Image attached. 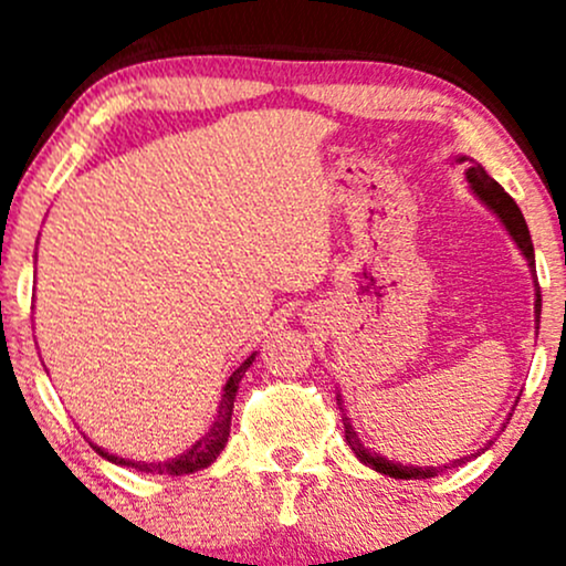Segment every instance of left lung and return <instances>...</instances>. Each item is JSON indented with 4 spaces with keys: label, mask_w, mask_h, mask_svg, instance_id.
Wrapping results in <instances>:
<instances>
[{
    "label": "left lung",
    "mask_w": 566,
    "mask_h": 566,
    "mask_svg": "<svg viewBox=\"0 0 566 566\" xmlns=\"http://www.w3.org/2000/svg\"><path fill=\"white\" fill-rule=\"evenodd\" d=\"M454 161H460V165H463V161H469L471 167L465 170V180H469V188L473 191V197L482 201L486 210H490L492 216H495L500 223H503V229L509 231L513 244L518 247V252H522L524 261H527L530 271H532V279H535V329H541L543 301H541V287H537V276H535V247H532L527 220H524L522 210L516 207V201H513L509 193L503 191V186H500L495 178H490V175H486V170L482 165H479V161H473L469 157H458ZM337 407L343 409L340 394H337ZM505 420H511V412H509V418H505ZM343 428H346V441H348L350 450H354L356 458H359L365 465H369L373 471L386 473V476H391V479H431V476H439V473H444L447 469H454V465L469 463L471 458H476V454H482L484 450H490V447H492V439H490L482 447V450L465 454V458L450 460V463H444V465H426V469H423V465L394 463V460L382 458L380 452L369 450V447H365V441L359 439V431H356L354 423H350V418L346 412H343ZM503 428H505V423H503Z\"/></svg>",
    "instance_id": "left-lung-1"
}]
</instances>
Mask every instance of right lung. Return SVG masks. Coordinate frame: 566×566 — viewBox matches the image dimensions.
Listing matches in <instances>:
<instances>
[{
  "mask_svg": "<svg viewBox=\"0 0 566 566\" xmlns=\"http://www.w3.org/2000/svg\"><path fill=\"white\" fill-rule=\"evenodd\" d=\"M255 356H258V350H252V354L247 356L242 365H239L229 375V380H226V386H223V394H220V401H218L216 418H212L210 431H207L199 441H193V444L188 447V450L175 454V458H167V460H129V458H119V454L103 450V447H97L95 441H90V447H93V450L101 454V458H106L108 463L125 465V469H135V471H140V473H161V476H184V473H197L201 469H207V465L216 463V458H218L220 452H223L226 441H229L233 401H237L239 382H242L247 369L252 367Z\"/></svg>",
  "mask_w": 566,
  "mask_h": 566,
  "instance_id": "right-lung-1",
  "label": "right lung"
}]
</instances>
